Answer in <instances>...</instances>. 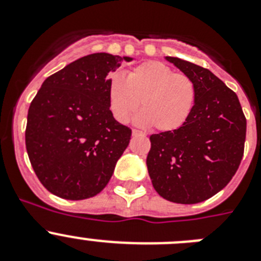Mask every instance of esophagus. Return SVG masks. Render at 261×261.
I'll return each instance as SVG.
<instances>
[{
  "instance_id": "34e87169",
  "label": "esophagus",
  "mask_w": 261,
  "mask_h": 261,
  "mask_svg": "<svg viewBox=\"0 0 261 261\" xmlns=\"http://www.w3.org/2000/svg\"><path fill=\"white\" fill-rule=\"evenodd\" d=\"M132 135H133V136H144L145 133H142L141 130H137V129H133V130H132Z\"/></svg>"
}]
</instances>
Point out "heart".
Wrapping results in <instances>:
<instances>
[{"label":"heart","instance_id":"heart-1","mask_svg":"<svg viewBox=\"0 0 261 261\" xmlns=\"http://www.w3.org/2000/svg\"><path fill=\"white\" fill-rule=\"evenodd\" d=\"M196 102L195 82L159 61H147L108 82L110 110L119 123H126L141 103L140 121L158 132H172L186 124Z\"/></svg>","mask_w":261,"mask_h":261}]
</instances>
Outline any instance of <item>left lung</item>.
<instances>
[{
  "label": "left lung",
  "instance_id": "obj_1",
  "mask_svg": "<svg viewBox=\"0 0 261 261\" xmlns=\"http://www.w3.org/2000/svg\"><path fill=\"white\" fill-rule=\"evenodd\" d=\"M195 82L183 126L150 136L146 158L154 190L168 201L197 204L225 188L244 153L247 121L237 94L208 69L166 57Z\"/></svg>",
  "mask_w": 261,
  "mask_h": 261
}]
</instances>
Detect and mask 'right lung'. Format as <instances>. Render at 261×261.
<instances>
[{"instance_id": "obj_1", "label": "right lung", "mask_w": 261, "mask_h": 261, "mask_svg": "<svg viewBox=\"0 0 261 261\" xmlns=\"http://www.w3.org/2000/svg\"><path fill=\"white\" fill-rule=\"evenodd\" d=\"M93 53L43 82L27 115L26 149L40 183L66 200L98 195L110 181L132 136L108 103V77L121 61Z\"/></svg>"}]
</instances>
